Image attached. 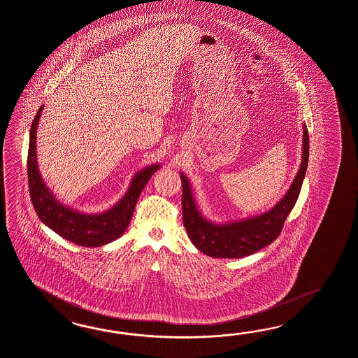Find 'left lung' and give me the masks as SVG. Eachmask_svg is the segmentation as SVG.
Listing matches in <instances>:
<instances>
[{
  "mask_svg": "<svg viewBox=\"0 0 358 358\" xmlns=\"http://www.w3.org/2000/svg\"><path fill=\"white\" fill-rule=\"evenodd\" d=\"M308 159L309 136L304 124L301 164L286 195L271 210L229 224H215L201 216L194 199L190 182L187 177L181 173L183 225L192 244L210 257L239 259L273 243L280 234L283 224L299 198L306 177Z\"/></svg>",
  "mask_w": 358,
  "mask_h": 358,
  "instance_id": "8db88e82",
  "label": "left lung"
}]
</instances>
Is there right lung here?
Listing matches in <instances>:
<instances>
[{
	"instance_id": "right-lung-1",
	"label": "right lung",
	"mask_w": 358,
	"mask_h": 358,
	"mask_svg": "<svg viewBox=\"0 0 358 358\" xmlns=\"http://www.w3.org/2000/svg\"><path fill=\"white\" fill-rule=\"evenodd\" d=\"M44 106L36 114L29 131L27 173L31 201L38 218L62 238L83 247H99L120 238L131 222L136 203L148 180L160 168L152 164L141 169L133 177L129 189L113 208L102 213L87 215L69 208L55 199L40 175L36 155V133Z\"/></svg>"
}]
</instances>
